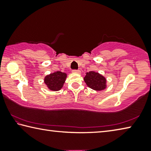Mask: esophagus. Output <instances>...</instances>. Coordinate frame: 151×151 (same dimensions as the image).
<instances>
[{"label": "esophagus", "mask_w": 151, "mask_h": 151, "mask_svg": "<svg viewBox=\"0 0 151 151\" xmlns=\"http://www.w3.org/2000/svg\"><path fill=\"white\" fill-rule=\"evenodd\" d=\"M72 72H73V73H76V74H81V73L80 70H73L72 71Z\"/></svg>", "instance_id": "esophagus-1"}]
</instances>
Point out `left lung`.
<instances>
[{
	"mask_svg": "<svg viewBox=\"0 0 151 151\" xmlns=\"http://www.w3.org/2000/svg\"><path fill=\"white\" fill-rule=\"evenodd\" d=\"M84 81L89 88L96 91L104 90L107 87V81L105 76L95 71L86 73Z\"/></svg>",
	"mask_w": 151,
	"mask_h": 151,
	"instance_id": "left-lung-1",
	"label": "left lung"
}]
</instances>
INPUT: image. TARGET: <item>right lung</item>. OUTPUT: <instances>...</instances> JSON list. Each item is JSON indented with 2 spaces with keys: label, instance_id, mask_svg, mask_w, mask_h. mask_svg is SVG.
Here are the masks:
<instances>
[{
  "label": "right lung",
  "instance_id": "add662e5",
  "mask_svg": "<svg viewBox=\"0 0 151 151\" xmlns=\"http://www.w3.org/2000/svg\"><path fill=\"white\" fill-rule=\"evenodd\" d=\"M67 77V74L61 71H56L45 76L44 83L48 90L52 91H60L63 87Z\"/></svg>",
  "mask_w": 151,
  "mask_h": 151
}]
</instances>
